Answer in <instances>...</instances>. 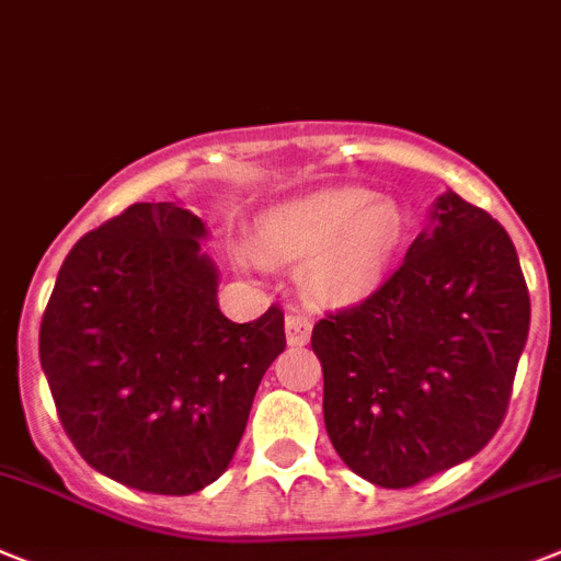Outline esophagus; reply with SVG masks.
I'll list each match as a JSON object with an SVG mask.
<instances>
[{
    "mask_svg": "<svg viewBox=\"0 0 561 561\" xmlns=\"http://www.w3.org/2000/svg\"><path fill=\"white\" fill-rule=\"evenodd\" d=\"M312 318L305 310H290L285 316V335L290 346H305L310 341Z\"/></svg>",
    "mask_w": 561,
    "mask_h": 561,
    "instance_id": "1",
    "label": "esophagus"
}]
</instances>
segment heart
Masks as SVG:
<instances>
[{"label":"heart","mask_w":561,"mask_h":561,"mask_svg":"<svg viewBox=\"0 0 561 561\" xmlns=\"http://www.w3.org/2000/svg\"><path fill=\"white\" fill-rule=\"evenodd\" d=\"M405 231L391 198L335 186L276 204L260 220L268 256L299 262L301 285L318 301H355L375 290Z\"/></svg>","instance_id":"b5f03b06"}]
</instances>
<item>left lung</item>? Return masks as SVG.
<instances>
[{
    "mask_svg": "<svg viewBox=\"0 0 561 561\" xmlns=\"http://www.w3.org/2000/svg\"><path fill=\"white\" fill-rule=\"evenodd\" d=\"M528 324L512 237L453 190L438 195L391 279L312 327L324 425L343 463L375 486L405 489L483 450Z\"/></svg>",
    "mask_w": 561,
    "mask_h": 561,
    "instance_id": "obj_1",
    "label": "left lung"
}]
</instances>
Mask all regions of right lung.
I'll list each match as a JSON object with an SVG mask.
<instances>
[{
    "label": "right lung",
    "mask_w": 561,
    "mask_h": 561,
    "mask_svg": "<svg viewBox=\"0 0 561 561\" xmlns=\"http://www.w3.org/2000/svg\"><path fill=\"white\" fill-rule=\"evenodd\" d=\"M209 229L181 204H134L64 260L38 355L85 463L150 494L218 481L262 375L285 350V312H220Z\"/></svg>",
    "instance_id": "add662e5"
}]
</instances>
